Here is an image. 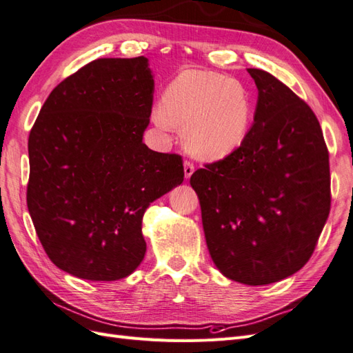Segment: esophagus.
<instances>
[{"instance_id":"obj_1","label":"esophagus","mask_w":353,"mask_h":353,"mask_svg":"<svg viewBox=\"0 0 353 353\" xmlns=\"http://www.w3.org/2000/svg\"><path fill=\"white\" fill-rule=\"evenodd\" d=\"M193 174H194V165L188 162V160H185V162H184V175H185V178L188 179Z\"/></svg>"}]
</instances>
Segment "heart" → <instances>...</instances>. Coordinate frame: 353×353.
<instances>
[{
	"instance_id": "obj_1",
	"label": "heart",
	"mask_w": 353,
	"mask_h": 353,
	"mask_svg": "<svg viewBox=\"0 0 353 353\" xmlns=\"http://www.w3.org/2000/svg\"><path fill=\"white\" fill-rule=\"evenodd\" d=\"M249 91L237 79L190 69L169 83L153 121L162 130L184 128L187 150L219 160L243 145L252 125Z\"/></svg>"
}]
</instances>
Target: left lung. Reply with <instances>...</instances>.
<instances>
[{"label": "left lung", "mask_w": 353, "mask_h": 353, "mask_svg": "<svg viewBox=\"0 0 353 353\" xmlns=\"http://www.w3.org/2000/svg\"><path fill=\"white\" fill-rule=\"evenodd\" d=\"M243 145L191 175L210 258L232 281L265 285L311 258L330 213L328 150L309 105L271 73Z\"/></svg>", "instance_id": "1"}]
</instances>
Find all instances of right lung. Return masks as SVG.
Instances as JSON below:
<instances>
[{
	"mask_svg": "<svg viewBox=\"0 0 353 353\" xmlns=\"http://www.w3.org/2000/svg\"><path fill=\"white\" fill-rule=\"evenodd\" d=\"M153 92L145 57L99 59L51 91L32 126L28 209L51 262L78 279L131 275L145 209L184 181L181 156L143 143Z\"/></svg>",
	"mask_w": 353,
	"mask_h": 353,
	"instance_id": "add662e5",
	"label": "right lung"
}]
</instances>
